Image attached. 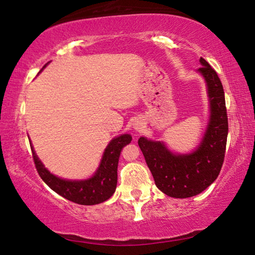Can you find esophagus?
I'll return each instance as SVG.
<instances>
[{"instance_id":"obj_1","label":"esophagus","mask_w":255,"mask_h":255,"mask_svg":"<svg viewBox=\"0 0 255 255\" xmlns=\"http://www.w3.org/2000/svg\"><path fill=\"white\" fill-rule=\"evenodd\" d=\"M135 128H136V129H139V126H136Z\"/></svg>"}]
</instances>
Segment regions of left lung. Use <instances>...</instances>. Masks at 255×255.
<instances>
[{"mask_svg": "<svg viewBox=\"0 0 255 255\" xmlns=\"http://www.w3.org/2000/svg\"><path fill=\"white\" fill-rule=\"evenodd\" d=\"M199 71L208 86L210 122L195 152L189 155L171 153L161 141L138 139L156 187L173 198L197 196L217 179L222 170L228 133V118L223 84L206 59L200 58Z\"/></svg>", "mask_w": 255, "mask_h": 255, "instance_id": "8db88e82", "label": "left lung"}]
</instances>
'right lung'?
<instances>
[{
  "label": "right lung",
  "instance_id": "add662e5",
  "mask_svg": "<svg viewBox=\"0 0 255 255\" xmlns=\"http://www.w3.org/2000/svg\"><path fill=\"white\" fill-rule=\"evenodd\" d=\"M130 141L131 136L128 133L112 139L106 148L97 173L91 179L84 181L63 180L53 175L45 169L42 163L38 159L32 146H31L32 158L38 174L51 190L75 204L91 206L101 204L114 195L117 187V169L120 153Z\"/></svg>",
  "mask_w": 255,
  "mask_h": 255
}]
</instances>
